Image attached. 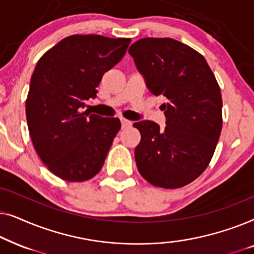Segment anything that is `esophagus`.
I'll return each mask as SVG.
<instances>
[{"label": "esophagus", "mask_w": 254, "mask_h": 254, "mask_svg": "<svg viewBox=\"0 0 254 254\" xmlns=\"http://www.w3.org/2000/svg\"><path fill=\"white\" fill-rule=\"evenodd\" d=\"M131 121H129V120H127V119H121V126H123V128H127V127H130L131 126Z\"/></svg>", "instance_id": "esophagus-1"}]
</instances>
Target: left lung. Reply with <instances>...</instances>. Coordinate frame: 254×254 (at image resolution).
<instances>
[{
    "mask_svg": "<svg viewBox=\"0 0 254 254\" xmlns=\"http://www.w3.org/2000/svg\"><path fill=\"white\" fill-rule=\"evenodd\" d=\"M128 52L149 91L166 99L164 129L148 120L133 125L141 133L138 172L154 186H186L207 169L216 149L223 124L220 85L206 59L178 40L143 38Z\"/></svg>",
    "mask_w": 254,
    "mask_h": 254,
    "instance_id": "1",
    "label": "left lung"
}]
</instances>
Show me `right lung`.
<instances>
[{
    "instance_id": "add662e5",
    "label": "right lung",
    "mask_w": 254,
    "mask_h": 254,
    "mask_svg": "<svg viewBox=\"0 0 254 254\" xmlns=\"http://www.w3.org/2000/svg\"><path fill=\"white\" fill-rule=\"evenodd\" d=\"M129 38L69 36L39 59L26 98V120L37 154L67 182H85L100 171L121 128L118 118L81 112L95 98L103 75L126 53Z\"/></svg>"
}]
</instances>
